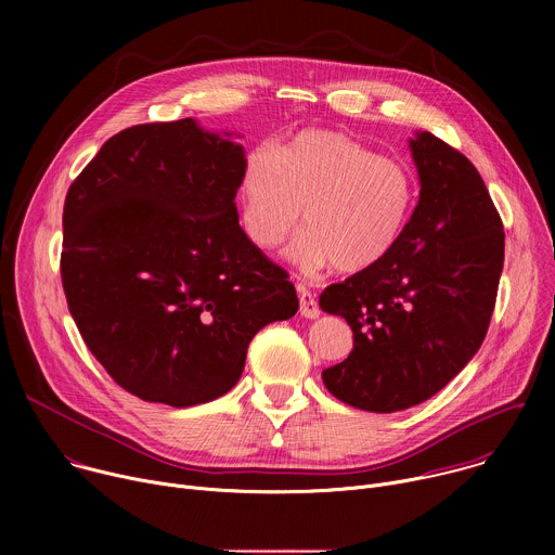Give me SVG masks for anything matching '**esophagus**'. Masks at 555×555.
<instances>
[{
	"instance_id": "34e87169",
	"label": "esophagus",
	"mask_w": 555,
	"mask_h": 555,
	"mask_svg": "<svg viewBox=\"0 0 555 555\" xmlns=\"http://www.w3.org/2000/svg\"><path fill=\"white\" fill-rule=\"evenodd\" d=\"M298 300H300V313L305 319H315V315H321L319 300H315V296L305 285H298Z\"/></svg>"
}]
</instances>
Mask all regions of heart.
Masks as SVG:
<instances>
[{"label": "heart", "mask_w": 555, "mask_h": 555, "mask_svg": "<svg viewBox=\"0 0 555 555\" xmlns=\"http://www.w3.org/2000/svg\"><path fill=\"white\" fill-rule=\"evenodd\" d=\"M242 217L250 240L279 248L300 223L289 259L307 272L373 268L398 246L415 204L406 165L327 129L298 133L274 153H259L242 180Z\"/></svg>", "instance_id": "1"}]
</instances>
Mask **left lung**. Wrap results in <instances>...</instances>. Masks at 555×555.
<instances>
[{"mask_svg":"<svg viewBox=\"0 0 555 555\" xmlns=\"http://www.w3.org/2000/svg\"><path fill=\"white\" fill-rule=\"evenodd\" d=\"M422 191L398 246L321 294L353 349L323 371L340 402L404 411L439 392L479 351L505 257L501 215L467 157L424 131L411 140Z\"/></svg>","mask_w":555,"mask_h":555,"instance_id":"1","label":"left lung"}]
</instances>
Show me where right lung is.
<instances>
[{"instance_id":"1","label":"right lung","mask_w":555,"mask_h":555,"mask_svg":"<svg viewBox=\"0 0 555 555\" xmlns=\"http://www.w3.org/2000/svg\"><path fill=\"white\" fill-rule=\"evenodd\" d=\"M242 144L193 118L112 135L63 206L61 281L112 379L144 402H212L242 377L255 334L287 321V272L240 225Z\"/></svg>"}]
</instances>
